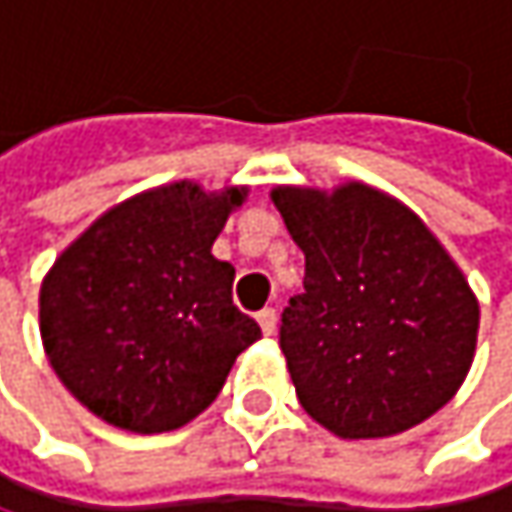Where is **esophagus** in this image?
<instances>
[{
	"label": "esophagus",
	"mask_w": 512,
	"mask_h": 512,
	"mask_svg": "<svg viewBox=\"0 0 512 512\" xmlns=\"http://www.w3.org/2000/svg\"><path fill=\"white\" fill-rule=\"evenodd\" d=\"M258 324H261V333H264V336H273V333H276V324H279L276 309H264V312L258 315Z\"/></svg>",
	"instance_id": "obj_1"
}]
</instances>
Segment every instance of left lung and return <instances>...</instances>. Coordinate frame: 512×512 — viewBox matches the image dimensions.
<instances>
[{
    "label": "left lung",
    "instance_id": "1",
    "mask_svg": "<svg viewBox=\"0 0 512 512\" xmlns=\"http://www.w3.org/2000/svg\"><path fill=\"white\" fill-rule=\"evenodd\" d=\"M270 200L306 254V294L282 315L303 411L345 441L441 411L471 372L480 303L429 224L360 179L276 185Z\"/></svg>",
    "mask_w": 512,
    "mask_h": 512
}]
</instances>
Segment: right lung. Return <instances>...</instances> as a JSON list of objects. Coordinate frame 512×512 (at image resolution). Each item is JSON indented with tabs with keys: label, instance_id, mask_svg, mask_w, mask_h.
Instances as JSON below:
<instances>
[{
	"label": "right lung",
	"instance_id": "1",
	"mask_svg": "<svg viewBox=\"0 0 512 512\" xmlns=\"http://www.w3.org/2000/svg\"><path fill=\"white\" fill-rule=\"evenodd\" d=\"M248 185L176 179L104 209L38 291L44 354L98 420L161 435L221 393L261 327L233 306V267L212 254Z\"/></svg>",
	"mask_w": 512,
	"mask_h": 512
}]
</instances>
